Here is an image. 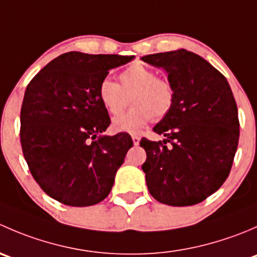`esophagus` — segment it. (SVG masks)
<instances>
[{"label": "esophagus", "instance_id": "34e87169", "mask_svg": "<svg viewBox=\"0 0 257 257\" xmlns=\"http://www.w3.org/2000/svg\"><path fill=\"white\" fill-rule=\"evenodd\" d=\"M132 139H133L134 145H138L139 142H141V137L137 136V134H134V136H132Z\"/></svg>", "mask_w": 257, "mask_h": 257}]
</instances>
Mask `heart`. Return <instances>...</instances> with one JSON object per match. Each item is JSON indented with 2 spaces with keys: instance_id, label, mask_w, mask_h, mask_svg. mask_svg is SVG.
<instances>
[{
  "instance_id": "1",
  "label": "heart",
  "mask_w": 257,
  "mask_h": 257,
  "mask_svg": "<svg viewBox=\"0 0 257 257\" xmlns=\"http://www.w3.org/2000/svg\"><path fill=\"white\" fill-rule=\"evenodd\" d=\"M120 84L104 78L98 87V98L110 115H118L128 105L132 109L113 120L118 132L136 133L153 119H162L175 102V88L169 79L158 77L154 69L143 63H133L120 73Z\"/></svg>"
}]
</instances>
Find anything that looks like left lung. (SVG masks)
I'll return each instance as SVG.
<instances>
[{"label": "left lung", "instance_id": "1", "mask_svg": "<svg viewBox=\"0 0 257 257\" xmlns=\"http://www.w3.org/2000/svg\"><path fill=\"white\" fill-rule=\"evenodd\" d=\"M142 59L162 67L175 88L174 105L154 126L165 139L141 141L148 190L167 205H195L214 194L231 170L240 136L234 94L226 78L193 52L178 49Z\"/></svg>", "mask_w": 257, "mask_h": 257}]
</instances>
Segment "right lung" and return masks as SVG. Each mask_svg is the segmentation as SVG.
<instances>
[{
    "label": "right lung",
    "mask_w": 257,
    "mask_h": 257,
    "mask_svg": "<svg viewBox=\"0 0 257 257\" xmlns=\"http://www.w3.org/2000/svg\"><path fill=\"white\" fill-rule=\"evenodd\" d=\"M134 56L68 52L28 83L21 108V145L33 179L54 200L90 206L108 196L133 141L100 136L110 118L98 98L109 69Z\"/></svg>",
    "instance_id": "right-lung-1"
}]
</instances>
